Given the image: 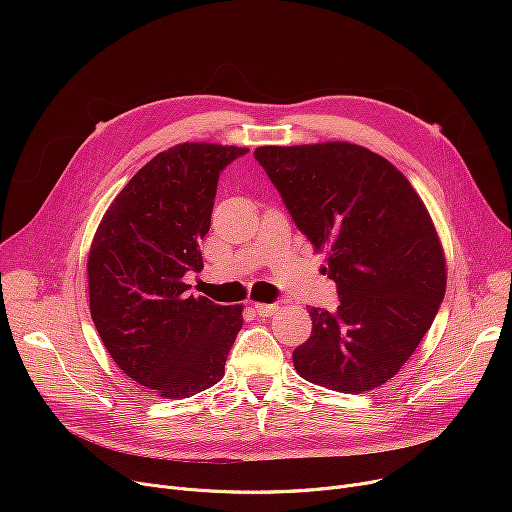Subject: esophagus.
<instances>
[{
    "label": "esophagus",
    "mask_w": 512,
    "mask_h": 512,
    "mask_svg": "<svg viewBox=\"0 0 512 512\" xmlns=\"http://www.w3.org/2000/svg\"><path fill=\"white\" fill-rule=\"evenodd\" d=\"M253 309H255V313H257L259 317H270V315H274V313L278 311V305H270V303H255V305H253Z\"/></svg>",
    "instance_id": "obj_1"
}]
</instances>
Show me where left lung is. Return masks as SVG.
<instances>
[{
  "label": "left lung",
  "instance_id": "left-lung-1",
  "mask_svg": "<svg viewBox=\"0 0 512 512\" xmlns=\"http://www.w3.org/2000/svg\"><path fill=\"white\" fill-rule=\"evenodd\" d=\"M294 224L326 253L338 309L311 307V336L292 353L303 380L361 394L415 353L446 292V257L407 176L361 145L257 147Z\"/></svg>",
  "mask_w": 512,
  "mask_h": 512
}]
</instances>
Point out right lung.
<instances>
[{"label": "right lung", "mask_w": 512, "mask_h": 512, "mask_svg": "<svg viewBox=\"0 0 512 512\" xmlns=\"http://www.w3.org/2000/svg\"><path fill=\"white\" fill-rule=\"evenodd\" d=\"M247 147L180 143L157 153L103 213L87 276L93 324L116 365L161 398L218 384L242 305L186 294L201 272L220 172Z\"/></svg>", "instance_id": "right-lung-1"}]
</instances>
